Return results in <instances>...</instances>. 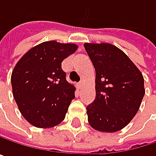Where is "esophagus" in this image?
Returning a JSON list of instances; mask_svg holds the SVG:
<instances>
[{
    "instance_id": "34e87169",
    "label": "esophagus",
    "mask_w": 156,
    "mask_h": 156,
    "mask_svg": "<svg viewBox=\"0 0 156 156\" xmlns=\"http://www.w3.org/2000/svg\"><path fill=\"white\" fill-rule=\"evenodd\" d=\"M82 87H83V82H82V81L76 84V89L79 90H81V88H82Z\"/></svg>"
}]
</instances>
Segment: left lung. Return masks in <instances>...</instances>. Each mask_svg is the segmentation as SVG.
<instances>
[{
  "label": "left lung",
  "instance_id": "8db88e82",
  "mask_svg": "<svg viewBox=\"0 0 156 156\" xmlns=\"http://www.w3.org/2000/svg\"><path fill=\"white\" fill-rule=\"evenodd\" d=\"M84 47L96 71V98L87 107L89 123L100 132H118L140 108L145 93L143 74L113 44L85 43Z\"/></svg>",
  "mask_w": 156,
  "mask_h": 156
}]
</instances>
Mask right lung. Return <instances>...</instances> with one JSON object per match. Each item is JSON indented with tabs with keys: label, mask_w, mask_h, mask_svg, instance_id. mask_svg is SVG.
Instances as JSON below:
<instances>
[{
	"label": "right lung",
	"mask_w": 156,
	"mask_h": 156,
	"mask_svg": "<svg viewBox=\"0 0 156 156\" xmlns=\"http://www.w3.org/2000/svg\"><path fill=\"white\" fill-rule=\"evenodd\" d=\"M75 44L47 41L27 51L14 66L13 98L23 118L38 128L59 124L75 99V87L66 80L61 63L75 53Z\"/></svg>",
	"instance_id": "obj_1"
}]
</instances>
